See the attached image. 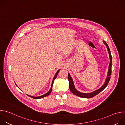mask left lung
<instances>
[{
  "instance_id": "obj_1",
  "label": "left lung",
  "mask_w": 125,
  "mask_h": 125,
  "mask_svg": "<svg viewBox=\"0 0 125 125\" xmlns=\"http://www.w3.org/2000/svg\"><path fill=\"white\" fill-rule=\"evenodd\" d=\"M104 43L106 45L108 51V53L109 54V56H110V62L109 64V70H108V75H107V77L106 78V80L105 81V83L103 85V86L100 87L98 90L91 93H89V94H83L82 93H80L78 91H77L76 88H75L74 85V83H73V80L72 79V78L71 77V76L69 74H68V81L69 82V88L70 90L71 91V92H72L73 94H75L77 96H78L79 97H83V98H92L93 97H94V96H95L96 95L98 94L99 93H100L101 91H102L107 86V85H108L109 82L110 81V76L111 75V72H112V70H111V67H112V56H111V54L110 52V49L109 48L108 45H107V44L106 43V42L105 41H103Z\"/></svg>"
}]
</instances>
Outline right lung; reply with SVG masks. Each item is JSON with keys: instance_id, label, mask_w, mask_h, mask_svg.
<instances>
[{"instance_id": "1", "label": "right lung", "mask_w": 125, "mask_h": 125, "mask_svg": "<svg viewBox=\"0 0 125 125\" xmlns=\"http://www.w3.org/2000/svg\"><path fill=\"white\" fill-rule=\"evenodd\" d=\"M60 69H59V70H58V71L57 72V73H56V74H55V76H54V78H53V81H52V84H51V88H50V91H49L48 93H47L46 94H44V95H42V96H38V97H34V96H30V95H28L29 96H30V97H31V98H34V99H40V98H42V97H44L47 96H48L49 94H50V93H51V91H52V86H53V83H54V81L55 79H56V78L57 77V75H58V73H59V71H60Z\"/></svg>"}]
</instances>
